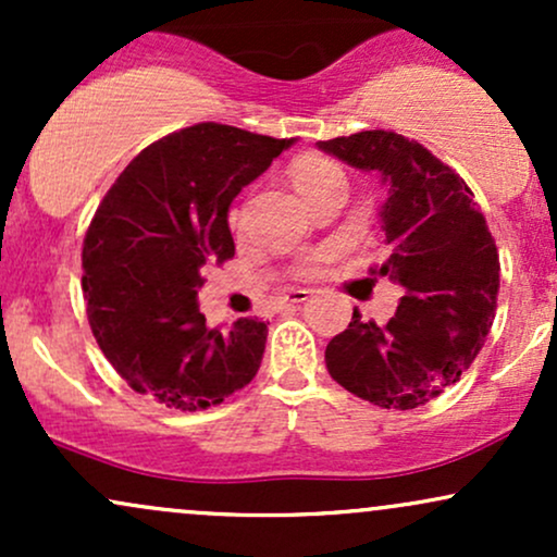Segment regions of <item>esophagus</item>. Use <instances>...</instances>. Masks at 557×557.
I'll return each instance as SVG.
<instances>
[{
	"mask_svg": "<svg viewBox=\"0 0 557 557\" xmlns=\"http://www.w3.org/2000/svg\"><path fill=\"white\" fill-rule=\"evenodd\" d=\"M309 296H311V290H306V287H293V290L285 293L283 300L285 304H304Z\"/></svg>",
	"mask_w": 557,
	"mask_h": 557,
	"instance_id": "esophagus-1",
	"label": "esophagus"
}]
</instances>
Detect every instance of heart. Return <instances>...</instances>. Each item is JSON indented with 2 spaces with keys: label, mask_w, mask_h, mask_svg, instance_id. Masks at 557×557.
Masks as SVG:
<instances>
[{
  "label": "heart",
  "mask_w": 557,
  "mask_h": 557,
  "mask_svg": "<svg viewBox=\"0 0 557 557\" xmlns=\"http://www.w3.org/2000/svg\"><path fill=\"white\" fill-rule=\"evenodd\" d=\"M290 177H293V185H296V190L306 198V201H314L319 194L335 188V185H343L345 188V175L341 164L332 162V159L322 154H300L293 159ZM230 222H233V225H240L243 209H233V212H230ZM322 259H324L322 253L306 257L298 264V274H314L319 270V264H322Z\"/></svg>",
  "instance_id": "heart-1"
}]
</instances>
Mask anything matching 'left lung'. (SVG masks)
Here are the masks:
<instances>
[{
	"label": "left lung",
	"instance_id": "left-lung-1",
	"mask_svg": "<svg viewBox=\"0 0 557 557\" xmlns=\"http://www.w3.org/2000/svg\"><path fill=\"white\" fill-rule=\"evenodd\" d=\"M319 149L387 185L380 270L406 287L387 324L354 311L324 350L327 372L380 408H419L456 385L482 350L500 287V259L469 185L430 149L393 131L319 140Z\"/></svg>",
	"mask_w": 557,
	"mask_h": 557
}]
</instances>
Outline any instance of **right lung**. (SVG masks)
Segmentation results:
<instances>
[{"label":"right lung","instance_id":"1","mask_svg":"<svg viewBox=\"0 0 557 557\" xmlns=\"http://www.w3.org/2000/svg\"><path fill=\"white\" fill-rule=\"evenodd\" d=\"M293 138L198 123L146 146L107 190L83 240V298L114 372L181 411L216 406L261 367L267 324L209 327L201 270L233 259V198Z\"/></svg>","mask_w":557,"mask_h":557}]
</instances>
